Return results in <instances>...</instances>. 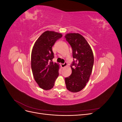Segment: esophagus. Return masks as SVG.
Returning a JSON list of instances; mask_svg holds the SVG:
<instances>
[{"instance_id":"obj_1","label":"esophagus","mask_w":122,"mask_h":122,"mask_svg":"<svg viewBox=\"0 0 122 122\" xmlns=\"http://www.w3.org/2000/svg\"><path fill=\"white\" fill-rule=\"evenodd\" d=\"M61 67L62 68H64L66 67V66H67V62H65L64 64H61Z\"/></svg>"}]
</instances>
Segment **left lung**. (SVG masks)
I'll return each mask as SVG.
<instances>
[{
  "label": "left lung",
  "mask_w": 122,
  "mask_h": 122,
  "mask_svg": "<svg viewBox=\"0 0 122 122\" xmlns=\"http://www.w3.org/2000/svg\"><path fill=\"white\" fill-rule=\"evenodd\" d=\"M65 37L72 47L73 57L75 60L71 67V75L65 78L66 87L69 91L76 93L81 91L89 80L94 65V54L89 44L78 33H69Z\"/></svg>",
  "instance_id": "8db88e82"
}]
</instances>
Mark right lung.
<instances>
[{"label": "right lung", "mask_w": 122, "mask_h": 122, "mask_svg": "<svg viewBox=\"0 0 122 122\" xmlns=\"http://www.w3.org/2000/svg\"><path fill=\"white\" fill-rule=\"evenodd\" d=\"M61 33L47 30L36 41L31 55V67L33 76L39 86L44 90L52 88L58 76L60 65L53 62L52 47L62 37Z\"/></svg>", "instance_id": "right-lung-1"}]
</instances>
